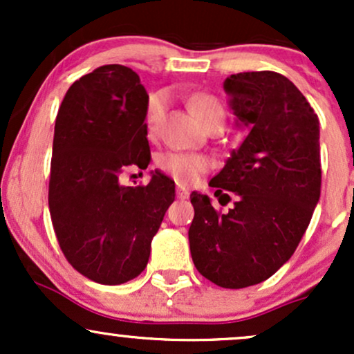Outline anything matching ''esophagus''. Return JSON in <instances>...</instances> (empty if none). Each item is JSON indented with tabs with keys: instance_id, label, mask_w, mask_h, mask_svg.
Instances as JSON below:
<instances>
[{
	"instance_id": "obj_1",
	"label": "esophagus",
	"mask_w": 354,
	"mask_h": 354,
	"mask_svg": "<svg viewBox=\"0 0 354 354\" xmlns=\"http://www.w3.org/2000/svg\"><path fill=\"white\" fill-rule=\"evenodd\" d=\"M176 196L180 198V200H186V198H189V189L185 188V186H178Z\"/></svg>"
}]
</instances>
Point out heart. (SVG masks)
I'll use <instances>...</instances> for the list:
<instances>
[{
  "mask_svg": "<svg viewBox=\"0 0 354 354\" xmlns=\"http://www.w3.org/2000/svg\"><path fill=\"white\" fill-rule=\"evenodd\" d=\"M166 100L168 98H166L165 93H154L148 100L146 126H148L149 135H154L158 131V126H160L166 111ZM191 108H193L194 116L201 121L203 126L214 118H219L223 121L226 118L225 106L213 96H194L191 101ZM156 166L181 185H191L208 169V161L198 154L166 151L158 154Z\"/></svg>",
  "mask_w": 354,
  "mask_h": 354,
  "instance_id": "b5f03b06",
  "label": "heart"
}]
</instances>
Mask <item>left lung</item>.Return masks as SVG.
I'll return each instance as SVG.
<instances>
[{
    "label": "left lung",
    "mask_w": 354,
    "mask_h": 354,
    "mask_svg": "<svg viewBox=\"0 0 354 354\" xmlns=\"http://www.w3.org/2000/svg\"><path fill=\"white\" fill-rule=\"evenodd\" d=\"M223 88L248 135L209 186L228 201L231 191L234 206L221 213L206 194L191 193L188 238L196 270L239 290L273 276L310 225L321 194L319 120L279 73H238Z\"/></svg>",
    "instance_id": "left-lung-1"
}]
</instances>
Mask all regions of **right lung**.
Segmentation results:
<instances>
[{"instance_id":"add662e5","label":"right lung","mask_w":354,"mask_h":354,"mask_svg":"<svg viewBox=\"0 0 354 354\" xmlns=\"http://www.w3.org/2000/svg\"><path fill=\"white\" fill-rule=\"evenodd\" d=\"M148 93L123 64H104L71 84L58 109L48 205L68 263L91 281L121 284L148 265L151 239L174 201V181L143 186L121 174L151 160Z\"/></svg>"}]
</instances>
